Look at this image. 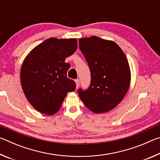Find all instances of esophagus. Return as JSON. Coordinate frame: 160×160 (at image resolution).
Returning <instances> with one entry per match:
<instances>
[{
	"instance_id": "obj_1",
	"label": "esophagus",
	"mask_w": 160,
	"mask_h": 160,
	"mask_svg": "<svg viewBox=\"0 0 160 160\" xmlns=\"http://www.w3.org/2000/svg\"><path fill=\"white\" fill-rule=\"evenodd\" d=\"M75 83H76V88L78 89V87H79V85H80V80L77 79L76 80H75Z\"/></svg>"
}]
</instances>
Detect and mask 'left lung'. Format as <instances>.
<instances>
[{
  "instance_id": "8db88e82",
  "label": "left lung",
  "mask_w": 160,
  "mask_h": 160,
  "mask_svg": "<svg viewBox=\"0 0 160 160\" xmlns=\"http://www.w3.org/2000/svg\"><path fill=\"white\" fill-rule=\"evenodd\" d=\"M80 49L91 72L88 90H78L84 104L95 113L109 112L128 92L131 69L125 53L113 41L92 36L79 39Z\"/></svg>"
}]
</instances>
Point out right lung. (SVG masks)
Instances as JSON below:
<instances>
[{
    "label": "right lung",
    "instance_id": "right-lung-1",
    "mask_svg": "<svg viewBox=\"0 0 160 160\" xmlns=\"http://www.w3.org/2000/svg\"><path fill=\"white\" fill-rule=\"evenodd\" d=\"M77 48L75 38L51 37L35 47L24 59L20 70L22 88L39 112L48 116L56 113L68 92L75 90L76 84L67 78L70 66L65 60Z\"/></svg>",
    "mask_w": 160,
    "mask_h": 160
}]
</instances>
